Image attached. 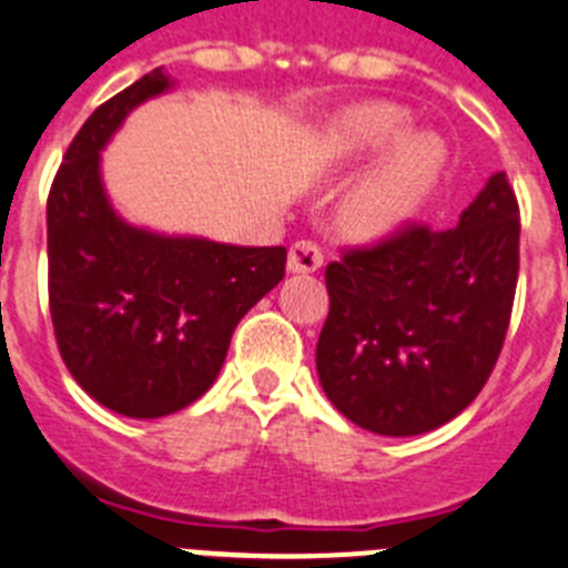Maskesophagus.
<instances>
[{
	"label": "esophagus",
	"instance_id": "esophagus-1",
	"mask_svg": "<svg viewBox=\"0 0 568 568\" xmlns=\"http://www.w3.org/2000/svg\"><path fill=\"white\" fill-rule=\"evenodd\" d=\"M321 264H324V253H321L315 241H295L293 247H290V273H315Z\"/></svg>",
	"mask_w": 568,
	"mask_h": 568
}]
</instances>
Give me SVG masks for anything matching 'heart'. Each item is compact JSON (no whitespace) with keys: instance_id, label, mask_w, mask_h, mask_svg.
Here are the masks:
<instances>
[{"instance_id":"heart-1","label":"heart","mask_w":568,"mask_h":568,"mask_svg":"<svg viewBox=\"0 0 568 568\" xmlns=\"http://www.w3.org/2000/svg\"><path fill=\"white\" fill-rule=\"evenodd\" d=\"M409 130V115L395 104L373 102L344 110L324 130V148L333 155H366L393 144L384 162L346 195L344 219L358 233H381L415 213L438 182L446 150L438 135Z\"/></svg>"}]
</instances>
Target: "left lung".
Returning a JSON list of instances; mask_svg holds the SVG:
<instances>
[{"mask_svg": "<svg viewBox=\"0 0 568 568\" xmlns=\"http://www.w3.org/2000/svg\"><path fill=\"white\" fill-rule=\"evenodd\" d=\"M518 247V199L495 173L453 227L406 222L327 264L315 366L335 409L393 438L464 413L504 349Z\"/></svg>", "mask_w": 568, "mask_h": 568, "instance_id": "8db88e82", "label": "left lung"}]
</instances>
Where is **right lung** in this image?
<instances>
[{"label":"right lung","mask_w":568,"mask_h":568,"mask_svg":"<svg viewBox=\"0 0 568 568\" xmlns=\"http://www.w3.org/2000/svg\"><path fill=\"white\" fill-rule=\"evenodd\" d=\"M173 88L162 68L93 110L48 195V298L64 366L128 418L179 413L213 386L233 329L284 278V247L159 235L115 215L102 148L128 113Z\"/></svg>","instance_id":"obj_1"}]
</instances>
